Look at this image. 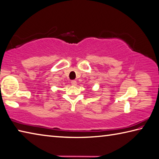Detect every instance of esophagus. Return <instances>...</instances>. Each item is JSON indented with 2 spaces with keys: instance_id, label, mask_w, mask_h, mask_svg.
<instances>
[{
  "instance_id": "1",
  "label": "esophagus",
  "mask_w": 159,
  "mask_h": 159,
  "mask_svg": "<svg viewBox=\"0 0 159 159\" xmlns=\"http://www.w3.org/2000/svg\"><path fill=\"white\" fill-rule=\"evenodd\" d=\"M71 85H73V86H76V85H77V82H76V80H71Z\"/></svg>"
}]
</instances>
